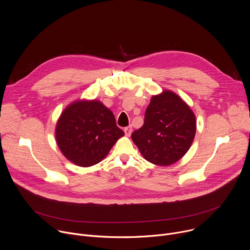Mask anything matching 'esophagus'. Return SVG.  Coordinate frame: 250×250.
<instances>
[{"label": "esophagus", "mask_w": 250, "mask_h": 250, "mask_svg": "<svg viewBox=\"0 0 250 250\" xmlns=\"http://www.w3.org/2000/svg\"><path fill=\"white\" fill-rule=\"evenodd\" d=\"M124 131H125V135H126V136H129V135L131 134V132H132V127H131V126L125 127Z\"/></svg>", "instance_id": "esophagus-1"}]
</instances>
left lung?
<instances>
[{
  "mask_svg": "<svg viewBox=\"0 0 250 250\" xmlns=\"http://www.w3.org/2000/svg\"><path fill=\"white\" fill-rule=\"evenodd\" d=\"M195 131V116L189 106L176 93L164 90L152 97L144 124L131 138L148 162L170 166L188 151Z\"/></svg>",
  "mask_w": 250,
  "mask_h": 250,
  "instance_id": "1",
  "label": "left lung"
}]
</instances>
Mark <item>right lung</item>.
I'll return each instance as SVG.
<instances>
[{
    "mask_svg": "<svg viewBox=\"0 0 250 250\" xmlns=\"http://www.w3.org/2000/svg\"><path fill=\"white\" fill-rule=\"evenodd\" d=\"M125 132L110 109L100 101H76L62 113L56 140L63 156L80 167L101 162Z\"/></svg>",
    "mask_w": 250,
    "mask_h": 250,
    "instance_id": "obj_1",
    "label": "right lung"
}]
</instances>
